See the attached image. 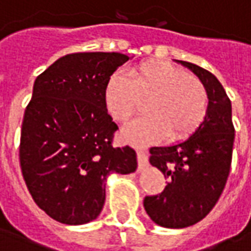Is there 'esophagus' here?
<instances>
[{"label":"esophagus","mask_w":251,"mask_h":251,"mask_svg":"<svg viewBox=\"0 0 251 251\" xmlns=\"http://www.w3.org/2000/svg\"><path fill=\"white\" fill-rule=\"evenodd\" d=\"M137 159H138L140 168H144V166L148 165V155L144 150H137Z\"/></svg>","instance_id":"esophagus-1"}]
</instances>
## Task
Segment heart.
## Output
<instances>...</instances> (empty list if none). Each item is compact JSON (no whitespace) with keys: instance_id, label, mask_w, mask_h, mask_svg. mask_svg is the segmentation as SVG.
<instances>
[{"instance_id":"obj_1","label":"heart","mask_w":251,"mask_h":251,"mask_svg":"<svg viewBox=\"0 0 251 251\" xmlns=\"http://www.w3.org/2000/svg\"><path fill=\"white\" fill-rule=\"evenodd\" d=\"M126 76L116 73L104 88V104L114 120L126 123L148 99L147 111L121 130V140L145 145L163 140L180 141L201 126L208 109L204 85L168 61L151 60L131 67Z\"/></svg>"}]
</instances>
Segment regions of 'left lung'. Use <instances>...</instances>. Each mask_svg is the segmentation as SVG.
Segmentation results:
<instances>
[{
  "mask_svg": "<svg viewBox=\"0 0 251 251\" xmlns=\"http://www.w3.org/2000/svg\"><path fill=\"white\" fill-rule=\"evenodd\" d=\"M198 76L208 95L201 126L186 140L151 148L150 162L169 178L159 196L145 197L144 208L159 226L180 229L200 222L217 204L226 184L235 128L232 103L214 74L187 61H178Z\"/></svg>",
  "mask_w": 251,
  "mask_h": 251,
  "instance_id": "obj_1",
  "label": "left lung"
}]
</instances>
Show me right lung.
I'll return each instance as SVG.
<instances>
[{
    "mask_svg": "<svg viewBox=\"0 0 251 251\" xmlns=\"http://www.w3.org/2000/svg\"><path fill=\"white\" fill-rule=\"evenodd\" d=\"M128 60L121 53L68 54L34 81L19 159L34 202L57 222L96 219L109 176L137 170L135 151L111 144L117 126L104 104L106 83Z\"/></svg>",
    "mask_w": 251,
    "mask_h": 251,
    "instance_id": "right-lung-1",
    "label": "right lung"
}]
</instances>
